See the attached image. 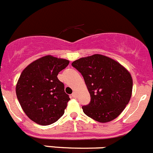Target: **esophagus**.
Listing matches in <instances>:
<instances>
[{
  "mask_svg": "<svg viewBox=\"0 0 153 153\" xmlns=\"http://www.w3.org/2000/svg\"><path fill=\"white\" fill-rule=\"evenodd\" d=\"M72 96L73 98H76L77 97V93L75 92H73V93L72 94Z\"/></svg>",
  "mask_w": 153,
  "mask_h": 153,
  "instance_id": "esophagus-1",
  "label": "esophagus"
}]
</instances>
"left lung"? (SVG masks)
Segmentation results:
<instances>
[{"instance_id":"1","label":"left lung","mask_w":153,"mask_h":153,"mask_svg":"<svg viewBox=\"0 0 153 153\" xmlns=\"http://www.w3.org/2000/svg\"><path fill=\"white\" fill-rule=\"evenodd\" d=\"M84 77L91 100L83 106L84 114L97 122L116 119L129 102L133 81L123 66L107 56L93 54L72 63Z\"/></svg>"}]
</instances>
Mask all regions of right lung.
<instances>
[{
	"label": "right lung",
	"mask_w": 153,
	"mask_h": 153,
	"mask_svg": "<svg viewBox=\"0 0 153 153\" xmlns=\"http://www.w3.org/2000/svg\"><path fill=\"white\" fill-rule=\"evenodd\" d=\"M69 63L66 59L46 55L22 71L16 84V96L24 112L36 123L51 125L64 114L70 99L57 75Z\"/></svg>",
	"instance_id": "add662e5"
}]
</instances>
